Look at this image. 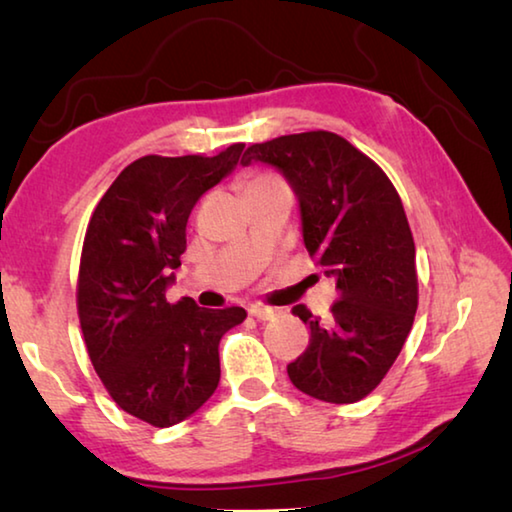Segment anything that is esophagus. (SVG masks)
Segmentation results:
<instances>
[{"mask_svg": "<svg viewBox=\"0 0 512 512\" xmlns=\"http://www.w3.org/2000/svg\"><path fill=\"white\" fill-rule=\"evenodd\" d=\"M249 315L256 317V319H261V321H270V319H274L276 315H279V310L261 306V303H254V306H249Z\"/></svg>", "mask_w": 512, "mask_h": 512, "instance_id": "34e87169", "label": "esophagus"}]
</instances>
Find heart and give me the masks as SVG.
I'll use <instances>...</instances> for the list:
<instances>
[{
	"label": "heart",
	"instance_id": "1",
	"mask_svg": "<svg viewBox=\"0 0 512 512\" xmlns=\"http://www.w3.org/2000/svg\"><path fill=\"white\" fill-rule=\"evenodd\" d=\"M274 184H285V182L272 173H254L245 179V184H242V193L254 191V188H263V186H274Z\"/></svg>",
	"mask_w": 512,
	"mask_h": 512
}]
</instances>
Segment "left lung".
Here are the masks:
<instances>
[{"mask_svg":"<svg viewBox=\"0 0 512 512\" xmlns=\"http://www.w3.org/2000/svg\"><path fill=\"white\" fill-rule=\"evenodd\" d=\"M281 170L301 204L303 242L335 276L339 299L321 324L303 306L310 344L288 364L294 387L348 405L369 396L396 362L418 308L416 247L405 206L387 173L326 130L285 134L245 150L240 164Z\"/></svg>","mask_w":512,"mask_h":512,"instance_id":"8db88e82","label":"left lung"}]
</instances>
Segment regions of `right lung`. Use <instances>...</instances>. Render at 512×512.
<instances>
[{"label": "right lung", "instance_id": "add662e5", "mask_svg": "<svg viewBox=\"0 0 512 512\" xmlns=\"http://www.w3.org/2000/svg\"><path fill=\"white\" fill-rule=\"evenodd\" d=\"M245 143L215 157L146 155L121 170L89 218L76 306L94 371L110 398L152 427L195 414L220 382L222 335L245 321L231 306L168 303L197 200L229 175Z\"/></svg>", "mask_w": 512, "mask_h": 512}]
</instances>
